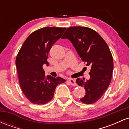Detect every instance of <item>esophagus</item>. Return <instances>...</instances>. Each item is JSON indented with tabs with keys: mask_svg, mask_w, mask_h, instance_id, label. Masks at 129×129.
Listing matches in <instances>:
<instances>
[{
	"mask_svg": "<svg viewBox=\"0 0 129 129\" xmlns=\"http://www.w3.org/2000/svg\"><path fill=\"white\" fill-rule=\"evenodd\" d=\"M68 81H69V82L70 83L71 85H73V86H75V85H76V81H75V80H74L73 79H72V78H69Z\"/></svg>",
	"mask_w": 129,
	"mask_h": 129,
	"instance_id": "esophagus-1",
	"label": "esophagus"
}]
</instances>
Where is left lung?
Masks as SVG:
<instances>
[{
  "mask_svg": "<svg viewBox=\"0 0 129 129\" xmlns=\"http://www.w3.org/2000/svg\"><path fill=\"white\" fill-rule=\"evenodd\" d=\"M62 39L70 41L82 61L91 67L89 79H76V83L85 90V96L80 100L87 104L96 103L109 87L113 70V57L107 44L96 31L85 26L68 28Z\"/></svg>",
  "mask_w": 129,
  "mask_h": 129,
  "instance_id": "1",
  "label": "left lung"
}]
</instances>
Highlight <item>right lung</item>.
I'll return each instance as SVG.
<instances>
[{"label":"right lung","mask_w":129,"mask_h":129,"mask_svg":"<svg viewBox=\"0 0 129 129\" xmlns=\"http://www.w3.org/2000/svg\"><path fill=\"white\" fill-rule=\"evenodd\" d=\"M66 28L44 27L26 38L16 59L19 84L26 98L35 104H45L54 96L58 84L66 79L45 76L43 65L49 66L47 59L51 47L61 38Z\"/></svg>","instance_id":"right-lung-1"}]
</instances>
